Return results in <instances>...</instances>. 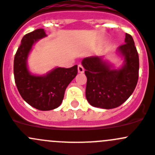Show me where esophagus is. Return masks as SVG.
I'll use <instances>...</instances> for the list:
<instances>
[{
  "instance_id": "esophagus-1",
  "label": "esophagus",
  "mask_w": 155,
  "mask_h": 155,
  "mask_svg": "<svg viewBox=\"0 0 155 155\" xmlns=\"http://www.w3.org/2000/svg\"><path fill=\"white\" fill-rule=\"evenodd\" d=\"M78 73L82 74L84 72V67L81 64H79L78 67Z\"/></svg>"
}]
</instances>
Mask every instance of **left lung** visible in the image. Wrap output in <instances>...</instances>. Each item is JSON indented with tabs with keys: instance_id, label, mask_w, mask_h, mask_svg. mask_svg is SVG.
I'll use <instances>...</instances> for the list:
<instances>
[{
	"instance_id": "obj_1",
	"label": "left lung",
	"mask_w": 155,
	"mask_h": 155,
	"mask_svg": "<svg viewBox=\"0 0 155 155\" xmlns=\"http://www.w3.org/2000/svg\"><path fill=\"white\" fill-rule=\"evenodd\" d=\"M124 57L120 69H111L101 57L82 60L87 76L86 98L91 106L113 109L126 102L138 83L139 58L132 36L126 33L125 43L118 48Z\"/></svg>"
}]
</instances>
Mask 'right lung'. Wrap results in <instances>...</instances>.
Here are the masks:
<instances>
[{
    "label": "right lung",
    "mask_w": 155,
    "mask_h": 155,
    "mask_svg": "<svg viewBox=\"0 0 155 155\" xmlns=\"http://www.w3.org/2000/svg\"><path fill=\"white\" fill-rule=\"evenodd\" d=\"M46 36L43 29H38L23 37L14 61V80L22 98L32 107L46 111L61 105L68 85L78 74V65L69 68H56L43 76L31 74L27 68V57L32 45Z\"/></svg>",
    "instance_id": "right-lung-1"
}]
</instances>
